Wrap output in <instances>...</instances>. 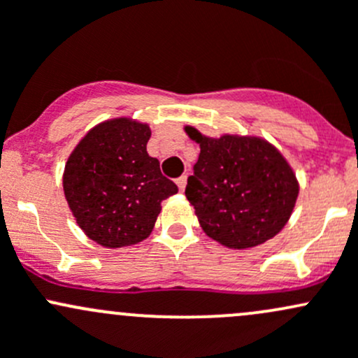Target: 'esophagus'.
Returning a JSON list of instances; mask_svg holds the SVG:
<instances>
[{"mask_svg":"<svg viewBox=\"0 0 358 358\" xmlns=\"http://www.w3.org/2000/svg\"><path fill=\"white\" fill-rule=\"evenodd\" d=\"M186 182H187L186 176H180V178L176 179V184H178L179 191H184V187H186Z\"/></svg>","mask_w":358,"mask_h":358,"instance_id":"1","label":"esophagus"}]
</instances>
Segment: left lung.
Segmentation results:
<instances>
[{
	"label": "left lung",
	"mask_w": 358,
	"mask_h": 358,
	"mask_svg": "<svg viewBox=\"0 0 358 358\" xmlns=\"http://www.w3.org/2000/svg\"><path fill=\"white\" fill-rule=\"evenodd\" d=\"M186 186L201 229L229 248H252L274 238L288 222L298 182L282 155L259 138H205Z\"/></svg>",
	"instance_id": "1"
}]
</instances>
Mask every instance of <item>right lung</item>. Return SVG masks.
<instances>
[{"label": "right lung", "mask_w": 358, "mask_h": 358, "mask_svg": "<svg viewBox=\"0 0 358 358\" xmlns=\"http://www.w3.org/2000/svg\"><path fill=\"white\" fill-rule=\"evenodd\" d=\"M152 131L127 119L91 129L70 155L64 191L80 229L106 248L136 245L152 233L160 203L178 193L146 152Z\"/></svg>", "instance_id": "1"}]
</instances>
